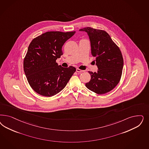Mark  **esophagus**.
<instances>
[{
    "mask_svg": "<svg viewBox=\"0 0 149 149\" xmlns=\"http://www.w3.org/2000/svg\"><path fill=\"white\" fill-rule=\"evenodd\" d=\"M76 72H78V73H81V72H84V71L81 70H80L79 68H76Z\"/></svg>",
    "mask_w": 149,
    "mask_h": 149,
    "instance_id": "1",
    "label": "esophagus"
}]
</instances>
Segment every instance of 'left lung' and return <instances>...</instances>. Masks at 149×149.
<instances>
[{"mask_svg":"<svg viewBox=\"0 0 149 149\" xmlns=\"http://www.w3.org/2000/svg\"><path fill=\"white\" fill-rule=\"evenodd\" d=\"M79 31L87 33L91 42V53L95 57L97 71H89L91 81L86 88L98 94L112 91L120 81L123 58L119 48L105 31L87 27Z\"/></svg>","mask_w":149,"mask_h":149,"instance_id":"1","label":"left lung"}]
</instances>
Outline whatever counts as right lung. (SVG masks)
<instances>
[{
	"label": "right lung",
	"instance_id": "obj_1",
	"mask_svg": "<svg viewBox=\"0 0 149 149\" xmlns=\"http://www.w3.org/2000/svg\"><path fill=\"white\" fill-rule=\"evenodd\" d=\"M75 31L47 32L33 39L24 61V73L34 91L44 96H54L66 86L76 68L58 65L62 47Z\"/></svg>",
	"mask_w": 149,
	"mask_h": 149
}]
</instances>
